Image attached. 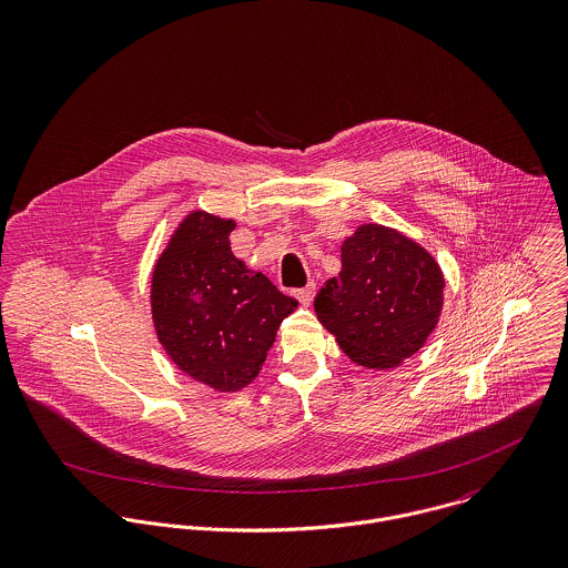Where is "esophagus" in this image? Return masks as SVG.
<instances>
[{"label":"esophagus","instance_id":"esophagus-1","mask_svg":"<svg viewBox=\"0 0 568 568\" xmlns=\"http://www.w3.org/2000/svg\"><path fill=\"white\" fill-rule=\"evenodd\" d=\"M295 297L300 300V304H302V306H311V304H313V297H315V284L311 282L308 286L297 288V291H295Z\"/></svg>","mask_w":568,"mask_h":568}]
</instances>
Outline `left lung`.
<instances>
[{
  "mask_svg": "<svg viewBox=\"0 0 568 568\" xmlns=\"http://www.w3.org/2000/svg\"><path fill=\"white\" fill-rule=\"evenodd\" d=\"M343 268L315 297L320 322L358 365L389 369L415 354L442 311L444 277L419 246L383 225H363L341 246Z\"/></svg>",
  "mask_w": 568,
  "mask_h": 568,
  "instance_id": "1",
  "label": "left lung"
}]
</instances>
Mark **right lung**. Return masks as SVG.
<instances>
[{
  "mask_svg": "<svg viewBox=\"0 0 568 568\" xmlns=\"http://www.w3.org/2000/svg\"><path fill=\"white\" fill-rule=\"evenodd\" d=\"M232 221L190 214L153 273V320L170 358L219 389L248 385L297 300L232 253Z\"/></svg>",
  "mask_w": 568,
  "mask_h": 568,
  "instance_id": "right-lung-1",
  "label": "right lung"
}]
</instances>
